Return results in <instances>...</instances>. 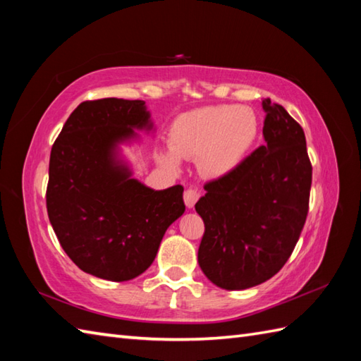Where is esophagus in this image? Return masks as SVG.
<instances>
[{"label":"esophagus","instance_id":"34e87169","mask_svg":"<svg viewBox=\"0 0 361 361\" xmlns=\"http://www.w3.org/2000/svg\"><path fill=\"white\" fill-rule=\"evenodd\" d=\"M198 198H200V190L197 188H189L185 192V203L189 209L194 208V204L197 203Z\"/></svg>","mask_w":361,"mask_h":361}]
</instances>
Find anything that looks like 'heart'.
<instances>
[{
  "instance_id": "b5f03b06",
  "label": "heart",
  "mask_w": 361,
  "mask_h": 361,
  "mask_svg": "<svg viewBox=\"0 0 361 361\" xmlns=\"http://www.w3.org/2000/svg\"><path fill=\"white\" fill-rule=\"evenodd\" d=\"M257 136V116L248 106L209 105L180 114L169 132L171 149L157 159L178 171L180 159H197L206 176H225L242 164Z\"/></svg>"
}]
</instances>
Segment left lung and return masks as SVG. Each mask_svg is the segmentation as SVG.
Segmentation results:
<instances>
[{
    "instance_id": "8db88e82",
    "label": "left lung",
    "mask_w": 361,
    "mask_h": 361,
    "mask_svg": "<svg viewBox=\"0 0 361 361\" xmlns=\"http://www.w3.org/2000/svg\"><path fill=\"white\" fill-rule=\"evenodd\" d=\"M265 145L231 173L206 183L198 265L225 290L259 286L287 262L309 212L312 164L302 127L264 99Z\"/></svg>"
}]
</instances>
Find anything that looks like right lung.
<instances>
[{
	"label": "right lung",
	"instance_id": "right-lung-1",
	"mask_svg": "<svg viewBox=\"0 0 361 361\" xmlns=\"http://www.w3.org/2000/svg\"><path fill=\"white\" fill-rule=\"evenodd\" d=\"M153 132L144 101L82 102L52 145L46 208L62 248L82 271L130 281L157 257L163 235L183 216V186L155 190L133 178L121 144Z\"/></svg>",
	"mask_w": 361,
	"mask_h": 361
}]
</instances>
